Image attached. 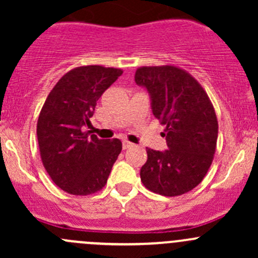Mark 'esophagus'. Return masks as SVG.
<instances>
[{
    "mask_svg": "<svg viewBox=\"0 0 258 258\" xmlns=\"http://www.w3.org/2000/svg\"><path fill=\"white\" fill-rule=\"evenodd\" d=\"M134 144H131V142H128L127 140H123V142H122V147H123V150H127V148L132 147Z\"/></svg>",
    "mask_w": 258,
    "mask_h": 258,
    "instance_id": "esophagus-1",
    "label": "esophagus"
}]
</instances>
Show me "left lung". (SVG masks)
Instances as JSON below:
<instances>
[{"mask_svg": "<svg viewBox=\"0 0 258 258\" xmlns=\"http://www.w3.org/2000/svg\"><path fill=\"white\" fill-rule=\"evenodd\" d=\"M135 81L146 88L153 116L166 124L167 150L147 148L142 183L162 196H179L204 179L212 163L218 123L209 96L199 82L173 66L141 67Z\"/></svg>", "mask_w": 258, "mask_h": 258, "instance_id": "obj_1", "label": "left lung"}]
</instances>
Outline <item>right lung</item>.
I'll return each instance as SVG.
<instances>
[{
	"mask_svg": "<svg viewBox=\"0 0 258 258\" xmlns=\"http://www.w3.org/2000/svg\"><path fill=\"white\" fill-rule=\"evenodd\" d=\"M121 75L112 67L71 70L52 88L41 110L37 140L42 163L52 181L69 194L100 191L121 153L118 139L100 140L85 132L98 98Z\"/></svg>",
	"mask_w": 258,
	"mask_h": 258,
	"instance_id": "right-lung-1",
	"label": "right lung"
}]
</instances>
